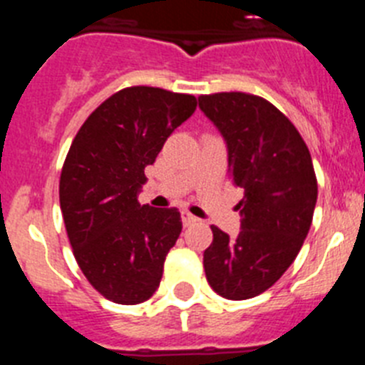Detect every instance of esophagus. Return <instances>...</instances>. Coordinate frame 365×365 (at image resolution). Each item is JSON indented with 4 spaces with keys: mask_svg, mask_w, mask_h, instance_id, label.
<instances>
[{
    "mask_svg": "<svg viewBox=\"0 0 365 365\" xmlns=\"http://www.w3.org/2000/svg\"><path fill=\"white\" fill-rule=\"evenodd\" d=\"M180 219H182V225H185V227H190V225H193V222L197 221V217L190 214L188 210L180 212Z\"/></svg>",
    "mask_w": 365,
    "mask_h": 365,
    "instance_id": "esophagus-1",
    "label": "esophagus"
}]
</instances>
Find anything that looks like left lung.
<instances>
[{
    "label": "left lung",
    "instance_id": "8db88e82",
    "mask_svg": "<svg viewBox=\"0 0 365 365\" xmlns=\"http://www.w3.org/2000/svg\"><path fill=\"white\" fill-rule=\"evenodd\" d=\"M199 108L225 138L232 182L245 190L240 234L212 227L206 279L222 298H254L282 278L309 234L318 197L311 153L292 122L261 96L202 95Z\"/></svg>",
    "mask_w": 365,
    "mask_h": 365
}]
</instances>
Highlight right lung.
Wrapping results in <instances>:
<instances>
[{
  "label": "right lung",
  "instance_id": "1",
  "mask_svg": "<svg viewBox=\"0 0 365 365\" xmlns=\"http://www.w3.org/2000/svg\"><path fill=\"white\" fill-rule=\"evenodd\" d=\"M197 108L192 95L125 87L89 115L69 148L60 177V208L87 282L122 305L159 289L164 259L182 222L177 208L138 202L144 168Z\"/></svg>",
  "mask_w": 365,
  "mask_h": 365
}]
</instances>
